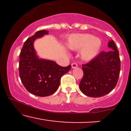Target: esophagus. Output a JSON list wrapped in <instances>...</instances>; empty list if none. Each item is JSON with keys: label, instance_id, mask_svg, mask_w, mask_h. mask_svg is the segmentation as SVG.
Wrapping results in <instances>:
<instances>
[{"label": "esophagus", "instance_id": "obj_1", "mask_svg": "<svg viewBox=\"0 0 131 131\" xmlns=\"http://www.w3.org/2000/svg\"><path fill=\"white\" fill-rule=\"evenodd\" d=\"M71 67L72 68H76L78 67V64L76 63H73L71 64Z\"/></svg>", "mask_w": 131, "mask_h": 131}]
</instances>
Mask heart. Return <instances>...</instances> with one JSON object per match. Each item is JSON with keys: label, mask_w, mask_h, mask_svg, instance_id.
<instances>
[{"label": "heart", "mask_w": 131, "mask_h": 131, "mask_svg": "<svg viewBox=\"0 0 131 131\" xmlns=\"http://www.w3.org/2000/svg\"><path fill=\"white\" fill-rule=\"evenodd\" d=\"M67 46L74 50H81V57L85 61L93 60L98 55L102 47V41L99 37L89 34H76L70 36Z\"/></svg>", "instance_id": "heart-1"}]
</instances>
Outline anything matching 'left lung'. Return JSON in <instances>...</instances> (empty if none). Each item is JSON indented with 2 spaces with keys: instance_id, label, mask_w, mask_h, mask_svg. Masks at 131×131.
Returning <instances> with one entry per match:
<instances>
[{
  "instance_id": "left-lung-1",
  "label": "left lung",
  "mask_w": 131,
  "mask_h": 131,
  "mask_svg": "<svg viewBox=\"0 0 131 131\" xmlns=\"http://www.w3.org/2000/svg\"><path fill=\"white\" fill-rule=\"evenodd\" d=\"M110 50L102 52L88 63L82 64L83 77L79 83L81 91L91 97L108 94L115 88L119 75L121 61L115 42L108 43Z\"/></svg>"
}]
</instances>
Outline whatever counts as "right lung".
<instances>
[{
  "label": "right lung",
  "instance_id": "1",
  "mask_svg": "<svg viewBox=\"0 0 131 131\" xmlns=\"http://www.w3.org/2000/svg\"><path fill=\"white\" fill-rule=\"evenodd\" d=\"M48 34L47 30L37 31L25 41L19 54V74L23 84L29 92L39 97L49 96L55 92L61 76L71 67H60L55 61L37 56L34 41Z\"/></svg>",
  "mask_w": 131,
  "mask_h": 131
}]
</instances>
